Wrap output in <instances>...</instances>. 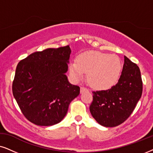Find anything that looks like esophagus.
I'll list each match as a JSON object with an SVG mask.
<instances>
[{"instance_id": "obj_1", "label": "esophagus", "mask_w": 153, "mask_h": 153, "mask_svg": "<svg viewBox=\"0 0 153 153\" xmlns=\"http://www.w3.org/2000/svg\"><path fill=\"white\" fill-rule=\"evenodd\" d=\"M85 91H88V89L87 88H85V87H80V93H83Z\"/></svg>"}]
</instances>
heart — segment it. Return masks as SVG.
<instances>
[{
	"mask_svg": "<svg viewBox=\"0 0 153 153\" xmlns=\"http://www.w3.org/2000/svg\"><path fill=\"white\" fill-rule=\"evenodd\" d=\"M123 71V62L115 54L97 51H87L78 56L77 62L69 64V73L73 80L78 81L87 73L89 82L101 89H109L119 80Z\"/></svg>",
	"mask_w": 153,
	"mask_h": 153,
	"instance_id": "b5f03b06",
	"label": "heart"
}]
</instances>
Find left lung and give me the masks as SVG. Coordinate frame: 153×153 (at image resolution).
I'll list each match as a JSON object with an SVG mask.
<instances>
[{"mask_svg":"<svg viewBox=\"0 0 153 153\" xmlns=\"http://www.w3.org/2000/svg\"><path fill=\"white\" fill-rule=\"evenodd\" d=\"M143 91L138 66L125 56L123 71L117 84L107 90L93 91L89 106L99 125L113 127L123 123L134 111Z\"/></svg>","mask_w":153,"mask_h":153,"instance_id":"8db88e82","label":"left lung"}]
</instances>
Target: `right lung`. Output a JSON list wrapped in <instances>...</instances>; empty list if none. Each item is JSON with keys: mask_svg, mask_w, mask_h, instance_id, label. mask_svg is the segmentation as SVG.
<instances>
[{"mask_svg": "<svg viewBox=\"0 0 153 153\" xmlns=\"http://www.w3.org/2000/svg\"><path fill=\"white\" fill-rule=\"evenodd\" d=\"M69 45L36 52L17 64L13 93L19 108L30 123L52 126L64 119L80 87L68 82L66 73Z\"/></svg>", "mask_w": 153, "mask_h": 153, "instance_id": "add662e5", "label": "right lung"}]
</instances>
